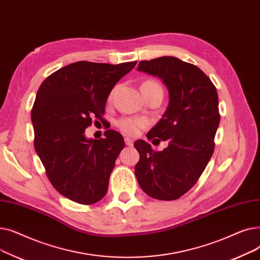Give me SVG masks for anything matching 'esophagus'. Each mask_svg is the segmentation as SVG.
I'll return each mask as SVG.
<instances>
[{
    "instance_id": "obj_1",
    "label": "esophagus",
    "mask_w": 260,
    "mask_h": 260,
    "mask_svg": "<svg viewBox=\"0 0 260 260\" xmlns=\"http://www.w3.org/2000/svg\"><path fill=\"white\" fill-rule=\"evenodd\" d=\"M124 141H125V144H126L127 146H133V145H134V140L131 139V138H128V137H125V138H124Z\"/></svg>"
}]
</instances>
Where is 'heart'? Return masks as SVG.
Instances as JSON below:
<instances>
[{
	"instance_id": "b5f03b06",
	"label": "heart",
	"mask_w": 260,
	"mask_h": 260,
	"mask_svg": "<svg viewBox=\"0 0 260 260\" xmlns=\"http://www.w3.org/2000/svg\"><path fill=\"white\" fill-rule=\"evenodd\" d=\"M117 87L113 88V90L108 94V102H111L114 98V94L116 92ZM141 91L144 97H147L148 94H151L155 91H162L161 85L154 79H147L142 82L141 84ZM117 127L126 135L129 136H136L140 133L141 129L146 127L148 125V121L145 118H139V117H124L121 118L116 122Z\"/></svg>"
}]
</instances>
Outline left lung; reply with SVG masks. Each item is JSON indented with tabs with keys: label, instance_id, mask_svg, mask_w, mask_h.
<instances>
[{
	"label": "left lung",
	"instance_id": "1",
	"mask_svg": "<svg viewBox=\"0 0 260 260\" xmlns=\"http://www.w3.org/2000/svg\"><path fill=\"white\" fill-rule=\"evenodd\" d=\"M138 71L160 78L169 89L167 111L146 135L169 146L155 152L147 142L136 141L140 159L135 174L148 196L178 199L195 185L213 155L220 122L217 90L200 68L175 57L141 61Z\"/></svg>",
	"mask_w": 260,
	"mask_h": 260
}]
</instances>
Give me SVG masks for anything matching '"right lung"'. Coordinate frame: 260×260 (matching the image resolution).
Segmentation results:
<instances>
[{
  "label": "right lung",
  "instance_id": "obj_1",
  "mask_svg": "<svg viewBox=\"0 0 260 260\" xmlns=\"http://www.w3.org/2000/svg\"><path fill=\"white\" fill-rule=\"evenodd\" d=\"M137 62L117 65L79 61L47 77L31 109L35 148L52 186L80 204L101 200L124 147L118 132L87 139L92 118L102 119L109 92Z\"/></svg>",
  "mask_w": 260,
  "mask_h": 260
}]
</instances>
